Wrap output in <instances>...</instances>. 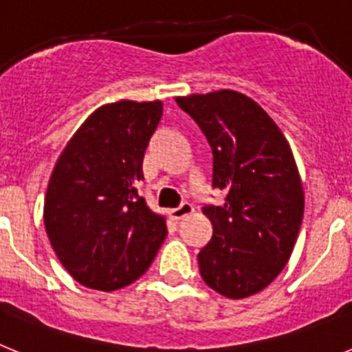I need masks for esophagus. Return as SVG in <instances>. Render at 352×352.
<instances>
[{"instance_id": "esophagus-1", "label": "esophagus", "mask_w": 352, "mask_h": 352, "mask_svg": "<svg viewBox=\"0 0 352 352\" xmlns=\"http://www.w3.org/2000/svg\"><path fill=\"white\" fill-rule=\"evenodd\" d=\"M192 213H194V206H192V204H188V203H183L182 206L170 210L169 214H170V219L178 222V220H183L185 217H188V214H192Z\"/></svg>"}]
</instances>
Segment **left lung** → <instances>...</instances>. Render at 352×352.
Instances as JSON below:
<instances>
[{
	"instance_id": "left-lung-1",
	"label": "left lung",
	"mask_w": 352,
	"mask_h": 352,
	"mask_svg": "<svg viewBox=\"0 0 352 352\" xmlns=\"http://www.w3.org/2000/svg\"><path fill=\"white\" fill-rule=\"evenodd\" d=\"M213 151V186L222 206H204L213 236L199 252V272L231 300L268 287L296 243L305 194L291 146L270 114L247 95L220 89L176 98Z\"/></svg>"
}]
</instances>
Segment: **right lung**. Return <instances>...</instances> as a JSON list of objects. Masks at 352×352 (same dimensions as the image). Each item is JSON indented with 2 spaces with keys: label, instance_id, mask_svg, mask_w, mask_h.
Returning <instances> with one entry per match:
<instances>
[{
  "label": "right lung",
  "instance_id": "right-lung-1",
  "mask_svg": "<svg viewBox=\"0 0 352 352\" xmlns=\"http://www.w3.org/2000/svg\"><path fill=\"white\" fill-rule=\"evenodd\" d=\"M164 104L102 105L61 151L43 203L49 241L84 287L116 291L144 275L167 236L139 194L142 160Z\"/></svg>",
  "mask_w": 352,
  "mask_h": 352
}]
</instances>
